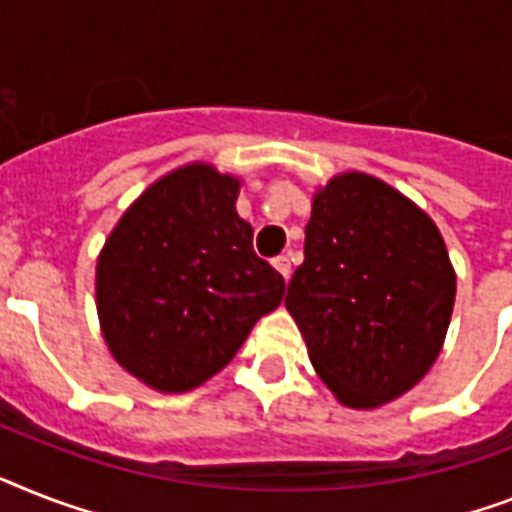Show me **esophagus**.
<instances>
[{"label":"esophagus","instance_id":"1","mask_svg":"<svg viewBox=\"0 0 512 512\" xmlns=\"http://www.w3.org/2000/svg\"><path fill=\"white\" fill-rule=\"evenodd\" d=\"M273 268H276L278 273H281V276H284V278L292 276V260H289V257H286V255H278L276 260H273Z\"/></svg>","mask_w":512,"mask_h":512}]
</instances>
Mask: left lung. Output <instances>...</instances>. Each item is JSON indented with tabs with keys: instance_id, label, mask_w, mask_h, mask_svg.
Segmentation results:
<instances>
[{
	"instance_id": "obj_1",
	"label": "left lung",
	"mask_w": 512,
	"mask_h": 512,
	"mask_svg": "<svg viewBox=\"0 0 512 512\" xmlns=\"http://www.w3.org/2000/svg\"><path fill=\"white\" fill-rule=\"evenodd\" d=\"M458 278L429 213L360 170L313 194L305 263L286 292L315 373L336 400L373 410L436 363Z\"/></svg>"
}]
</instances>
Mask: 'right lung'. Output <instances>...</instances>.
Masks as SVG:
<instances>
[{
    "label": "right lung",
    "mask_w": 512,
    "mask_h": 512,
    "mask_svg": "<svg viewBox=\"0 0 512 512\" xmlns=\"http://www.w3.org/2000/svg\"><path fill=\"white\" fill-rule=\"evenodd\" d=\"M242 178L189 162L149 184L97 257V315L115 363L181 394L223 371L286 284L236 213Z\"/></svg>",
    "instance_id": "add662e5"
}]
</instances>
